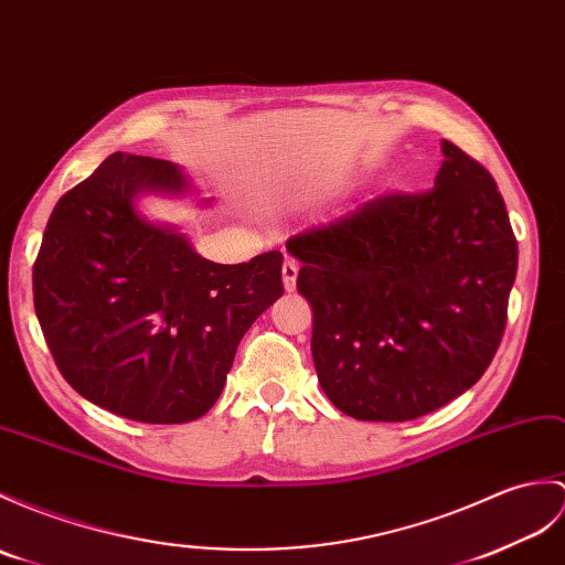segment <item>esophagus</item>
I'll return each instance as SVG.
<instances>
[{
	"instance_id": "1",
	"label": "esophagus",
	"mask_w": 565,
	"mask_h": 565,
	"mask_svg": "<svg viewBox=\"0 0 565 565\" xmlns=\"http://www.w3.org/2000/svg\"><path fill=\"white\" fill-rule=\"evenodd\" d=\"M281 277H284L286 291H294V288H296V279H298V262H296V259H286V262H284Z\"/></svg>"
}]
</instances>
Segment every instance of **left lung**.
I'll return each instance as SVG.
<instances>
[{
    "label": "left lung",
    "instance_id": "left-lung-1",
    "mask_svg": "<svg viewBox=\"0 0 565 565\" xmlns=\"http://www.w3.org/2000/svg\"><path fill=\"white\" fill-rule=\"evenodd\" d=\"M433 190L392 192L288 238L303 262L312 361L359 422H412L489 369L508 320L518 241L495 180L443 139Z\"/></svg>",
    "mask_w": 565,
    "mask_h": 565
}]
</instances>
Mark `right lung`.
Returning a JSON list of instances; mask_svg holds the SVG:
<instances>
[{
    "instance_id": "obj_1",
    "label": "right lung",
    "mask_w": 565,
    "mask_h": 565,
    "mask_svg": "<svg viewBox=\"0 0 565 565\" xmlns=\"http://www.w3.org/2000/svg\"><path fill=\"white\" fill-rule=\"evenodd\" d=\"M188 190L175 163L117 151L60 196L33 265L35 315L64 380L141 424L212 409L243 334L284 294L279 250L216 265L137 214L139 192Z\"/></svg>"
}]
</instances>
